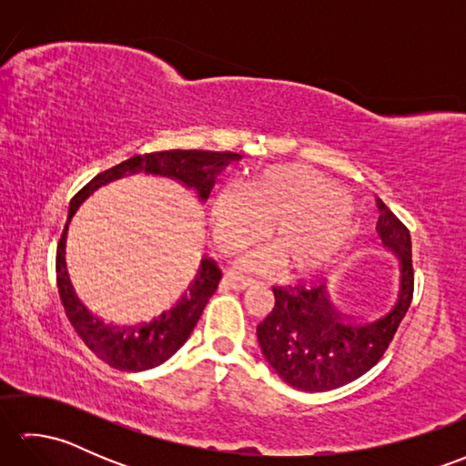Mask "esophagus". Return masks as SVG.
Here are the masks:
<instances>
[{"mask_svg":"<svg viewBox=\"0 0 466 466\" xmlns=\"http://www.w3.org/2000/svg\"><path fill=\"white\" fill-rule=\"evenodd\" d=\"M222 284L226 286V289L244 290V289H248V286H250V280L248 279H242V276H234L232 272H226L222 276Z\"/></svg>","mask_w":466,"mask_h":466,"instance_id":"obj_1","label":"esophagus"}]
</instances>
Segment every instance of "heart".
<instances>
[{
    "label": "heart",
    "mask_w": 466,
    "mask_h": 466,
    "mask_svg": "<svg viewBox=\"0 0 466 466\" xmlns=\"http://www.w3.org/2000/svg\"><path fill=\"white\" fill-rule=\"evenodd\" d=\"M208 218L216 244L238 248L266 232L274 246L238 256L250 272L286 264L294 274H316L339 258L359 224L352 196L309 166H268L246 187L224 184L210 196Z\"/></svg>",
    "instance_id": "obj_1"
}]
</instances>
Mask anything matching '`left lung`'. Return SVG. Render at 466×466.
Returning a JSON list of instances; mask_svg holds the SVG:
<instances>
[{
  "label": "left lung",
  "mask_w": 466,
  "mask_h": 466,
  "mask_svg": "<svg viewBox=\"0 0 466 466\" xmlns=\"http://www.w3.org/2000/svg\"><path fill=\"white\" fill-rule=\"evenodd\" d=\"M376 206L380 210L376 232L392 256L397 274L380 304L346 310L339 292L326 284L272 289L274 309L256 334L264 359L294 389L324 392L369 372L382 359L409 310L414 290L410 232L380 198Z\"/></svg>",
  "instance_id": "1"
}]
</instances>
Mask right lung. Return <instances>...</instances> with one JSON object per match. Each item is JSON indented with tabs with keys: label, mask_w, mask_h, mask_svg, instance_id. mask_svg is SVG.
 <instances>
[{
	"label": "right lung",
	"mask_w": 466,
	"mask_h": 466,
	"mask_svg": "<svg viewBox=\"0 0 466 466\" xmlns=\"http://www.w3.org/2000/svg\"><path fill=\"white\" fill-rule=\"evenodd\" d=\"M240 154L234 152H208V150H167L144 156H134L130 160L117 164L110 170L97 174L87 182L69 202L67 222L64 226L62 238L56 254V276L57 292L62 299L64 310L74 332L90 349L97 359L110 364L112 369L126 372H140L154 369L166 362L170 356L180 350V346L190 339L196 322L200 320L204 306L216 292L222 272L216 262L202 258L194 279L187 282L180 299L172 306L140 324H112L97 319L86 306L77 300L74 286L69 282L66 266V238L67 228L77 208L97 187L120 180L134 174L166 176L182 182L196 192L198 200L206 202L216 184V176L226 170L232 162L240 160Z\"/></svg>",
	"instance_id": "obj_1"
}]
</instances>
